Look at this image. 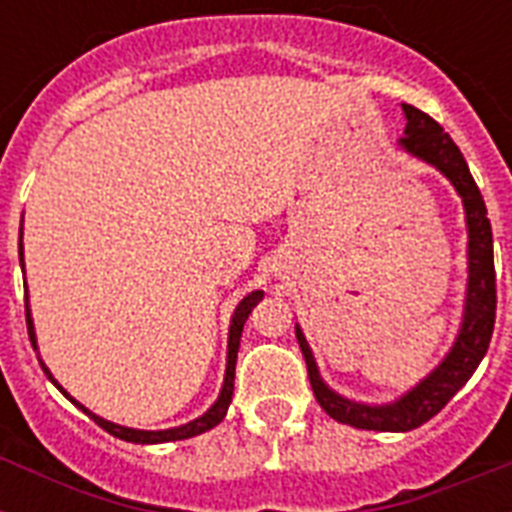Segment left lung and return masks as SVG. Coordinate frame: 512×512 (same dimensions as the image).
<instances>
[{
	"label": "left lung",
	"mask_w": 512,
	"mask_h": 512,
	"mask_svg": "<svg viewBox=\"0 0 512 512\" xmlns=\"http://www.w3.org/2000/svg\"><path fill=\"white\" fill-rule=\"evenodd\" d=\"M406 114L404 138L398 140L401 148L409 154L433 164L444 172L465 204V217H468V297H465V319L457 335L454 348L449 356L441 361L436 372L428 374L425 380L414 390H409L404 398H398L396 404L388 406H366L337 396L335 390H329L319 377L313 353L305 342L300 327H295L297 342L305 356L311 388L321 409L337 422L353 425L361 430H382V433H406V430L420 428L422 422L436 417L449 398L470 380V374L476 372L481 364L494 332V316H497V273H494V247H492V223L486 215L484 196L478 191L476 180L470 175L468 162L460 154V148L444 127L430 119L425 111L414 106H401Z\"/></svg>",
	"instance_id": "obj_1"
}]
</instances>
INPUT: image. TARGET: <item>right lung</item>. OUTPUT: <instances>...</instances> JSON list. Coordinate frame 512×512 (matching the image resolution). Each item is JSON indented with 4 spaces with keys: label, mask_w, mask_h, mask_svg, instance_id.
Returning a JSON list of instances; mask_svg holds the SVG:
<instances>
[{
    "label": "right lung",
    "mask_w": 512,
    "mask_h": 512,
    "mask_svg": "<svg viewBox=\"0 0 512 512\" xmlns=\"http://www.w3.org/2000/svg\"><path fill=\"white\" fill-rule=\"evenodd\" d=\"M20 249V265H23V244H18ZM263 300V292L257 289V292H252V295H247L244 300L239 303V308H236V313H233V321H231V335H228V366H225V382H223V390H220V396H217L215 406L209 409L207 414H201L199 420L188 422V425H180V428H172V430H132V428H122V425H114V422L103 420V417H98V414H92L90 409H84L82 404H76L74 398L68 396L66 390L60 388L58 382L52 380V374L47 366H42L44 372H47V377H50L55 385H58V390H63V396L71 398L79 409H82L87 417H92V420L98 422L100 428L108 430L111 436L122 438V441H132V444H164V441H183V438H191V436H199V433H207V430H212L217 425V422H223L225 412H228V404H231L233 398V377H236V353H239V340H241V329H244V324H247L249 313H252V308H255L257 303ZM26 327H28V337H31V345L36 348V340H34V321H31V313H28V305H26Z\"/></svg>",
    "instance_id": "add662e5"
}]
</instances>
